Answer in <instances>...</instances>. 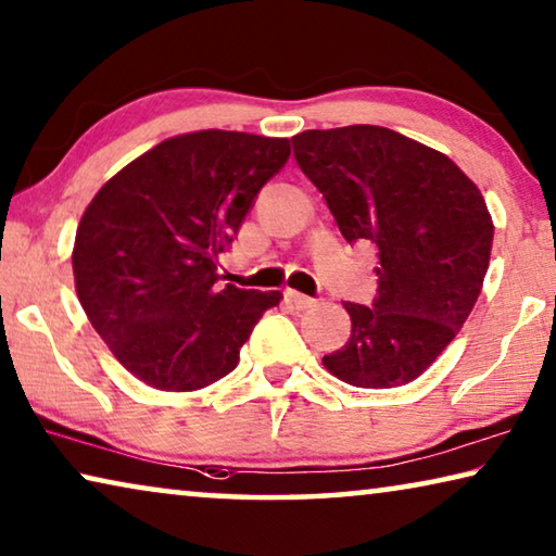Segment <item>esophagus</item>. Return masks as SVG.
Instances as JSON below:
<instances>
[{"mask_svg":"<svg viewBox=\"0 0 556 556\" xmlns=\"http://www.w3.org/2000/svg\"><path fill=\"white\" fill-rule=\"evenodd\" d=\"M286 298L290 303H293L298 311H305V307H311L315 301L313 298H307V295H303V293H298V290H286Z\"/></svg>","mask_w":556,"mask_h":556,"instance_id":"esophagus-1","label":"esophagus"}]
</instances>
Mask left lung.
Returning <instances> with one entry per match:
<instances>
[{"mask_svg":"<svg viewBox=\"0 0 556 556\" xmlns=\"http://www.w3.org/2000/svg\"><path fill=\"white\" fill-rule=\"evenodd\" d=\"M293 156L345 241L378 258V293L370 307L343 303L353 328L323 365L355 388L407 386L480 298L494 238L482 193L445 153L386 126L295 134Z\"/></svg>","mask_w":556,"mask_h":556,"instance_id":"1","label":"left lung"}]
</instances>
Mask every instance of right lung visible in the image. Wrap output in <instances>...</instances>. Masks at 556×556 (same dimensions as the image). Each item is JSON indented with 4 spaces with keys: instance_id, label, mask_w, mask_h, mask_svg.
Returning <instances> with one entry per match:
<instances>
[{
    "instance_id": "1",
    "label": "right lung",
    "mask_w": 556,
    "mask_h": 556,
    "mask_svg": "<svg viewBox=\"0 0 556 556\" xmlns=\"http://www.w3.org/2000/svg\"><path fill=\"white\" fill-rule=\"evenodd\" d=\"M288 156V139L178 134L93 195L74 238V286L93 330L134 378L193 392L238 365L253 326L283 295L220 286L216 261Z\"/></svg>"
}]
</instances>
